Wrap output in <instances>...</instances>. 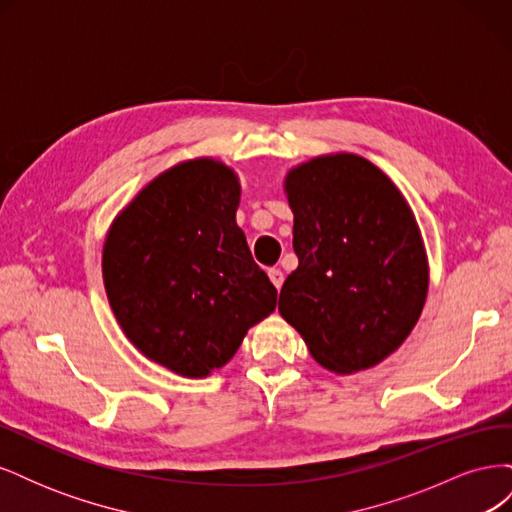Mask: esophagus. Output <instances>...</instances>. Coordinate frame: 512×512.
<instances>
[{"label": "esophagus", "instance_id": "esophagus-1", "mask_svg": "<svg viewBox=\"0 0 512 512\" xmlns=\"http://www.w3.org/2000/svg\"><path fill=\"white\" fill-rule=\"evenodd\" d=\"M269 280L273 282V286L280 290L284 284V273L280 269H269Z\"/></svg>", "mask_w": 512, "mask_h": 512}]
</instances>
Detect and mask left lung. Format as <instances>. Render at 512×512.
Masks as SVG:
<instances>
[{
  "label": "left lung",
  "instance_id": "8db88e82",
  "mask_svg": "<svg viewBox=\"0 0 512 512\" xmlns=\"http://www.w3.org/2000/svg\"><path fill=\"white\" fill-rule=\"evenodd\" d=\"M286 192L299 267L282 286L280 314L337 374L380 363L410 335L427 297V260L404 196L352 153L290 170Z\"/></svg>",
  "mask_w": 512,
  "mask_h": 512
}]
</instances>
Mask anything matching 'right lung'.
<instances>
[{
  "mask_svg": "<svg viewBox=\"0 0 512 512\" xmlns=\"http://www.w3.org/2000/svg\"><path fill=\"white\" fill-rule=\"evenodd\" d=\"M239 181L213 160L153 179L113 224L102 275L117 322L147 359L203 378L226 365L277 290L235 222Z\"/></svg>",
  "mask_w": 512,
  "mask_h": 512,
  "instance_id": "obj_1",
  "label": "right lung"
}]
</instances>
